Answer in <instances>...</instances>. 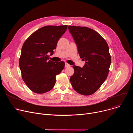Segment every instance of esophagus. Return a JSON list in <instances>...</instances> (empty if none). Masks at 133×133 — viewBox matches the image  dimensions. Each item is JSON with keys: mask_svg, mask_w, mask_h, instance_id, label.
Wrapping results in <instances>:
<instances>
[{"mask_svg": "<svg viewBox=\"0 0 133 133\" xmlns=\"http://www.w3.org/2000/svg\"><path fill=\"white\" fill-rule=\"evenodd\" d=\"M70 66V65L69 64H68V63H65V67H69Z\"/></svg>", "mask_w": 133, "mask_h": 133, "instance_id": "1", "label": "esophagus"}]
</instances>
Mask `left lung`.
I'll use <instances>...</instances> for the list:
<instances>
[{
  "label": "left lung",
  "mask_w": 133,
  "mask_h": 133,
  "mask_svg": "<svg viewBox=\"0 0 133 133\" xmlns=\"http://www.w3.org/2000/svg\"><path fill=\"white\" fill-rule=\"evenodd\" d=\"M68 29L80 57L86 62L83 68L72 66L74 74L70 78L71 84L79 94L90 95L107 77L111 63L108 44L101 35L90 28L69 26Z\"/></svg>",
  "instance_id": "1"
}]
</instances>
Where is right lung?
<instances>
[{
  "mask_svg": "<svg viewBox=\"0 0 133 133\" xmlns=\"http://www.w3.org/2000/svg\"><path fill=\"white\" fill-rule=\"evenodd\" d=\"M67 25L46 26L32 33L24 42L19 65L22 78L33 92L43 94L50 90L56 83V76L65 67L64 62L49 60L54 54Z\"/></svg>",
  "mask_w": 133,
  "mask_h": 133,
  "instance_id": "right-lung-1",
  "label": "right lung"
}]
</instances>
